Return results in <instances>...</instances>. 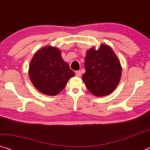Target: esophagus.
<instances>
[{
	"instance_id": "1",
	"label": "esophagus",
	"mask_w": 150,
	"mask_h": 150,
	"mask_svg": "<svg viewBox=\"0 0 150 150\" xmlns=\"http://www.w3.org/2000/svg\"><path fill=\"white\" fill-rule=\"evenodd\" d=\"M75 75L77 76V77H80V76L81 75V72L80 71H75Z\"/></svg>"
}]
</instances>
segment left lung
Masks as SVG:
<instances>
[{"label":"left lung","instance_id":"8db88e82","mask_svg":"<svg viewBox=\"0 0 150 150\" xmlns=\"http://www.w3.org/2000/svg\"><path fill=\"white\" fill-rule=\"evenodd\" d=\"M85 73L82 76L89 91L97 97L110 94L119 84L122 66L115 53L108 45L102 44L99 50L87 51Z\"/></svg>","mask_w":150,"mask_h":150}]
</instances>
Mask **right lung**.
Listing matches in <instances>:
<instances>
[{"mask_svg":"<svg viewBox=\"0 0 150 150\" xmlns=\"http://www.w3.org/2000/svg\"><path fill=\"white\" fill-rule=\"evenodd\" d=\"M30 79L35 88L48 96H56L75 75L68 63L64 62L60 50L45 47L33 57L30 63Z\"/></svg>","mask_w":150,"mask_h":150,"instance_id":"add662e5","label":"right lung"}]
</instances>
